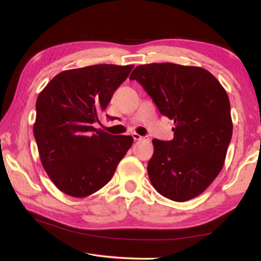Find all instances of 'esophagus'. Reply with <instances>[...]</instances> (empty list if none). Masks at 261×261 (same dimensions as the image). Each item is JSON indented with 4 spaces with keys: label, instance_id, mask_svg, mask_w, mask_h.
I'll return each mask as SVG.
<instances>
[{
    "label": "esophagus",
    "instance_id": "34e87169",
    "mask_svg": "<svg viewBox=\"0 0 261 261\" xmlns=\"http://www.w3.org/2000/svg\"><path fill=\"white\" fill-rule=\"evenodd\" d=\"M132 138H134V140L135 141H139V140H145V141H149V137H142V136H140V135H138V134H132Z\"/></svg>",
    "mask_w": 261,
    "mask_h": 261
}]
</instances>
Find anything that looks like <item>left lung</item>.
<instances>
[{"mask_svg": "<svg viewBox=\"0 0 261 261\" xmlns=\"http://www.w3.org/2000/svg\"><path fill=\"white\" fill-rule=\"evenodd\" d=\"M140 83L159 112L174 120V139H153L148 176L160 195L175 202L198 196L222 170L231 141L229 96L208 70L171 63L137 66Z\"/></svg>", "mask_w": 261, "mask_h": 261, "instance_id": "8db88e82", "label": "left lung"}]
</instances>
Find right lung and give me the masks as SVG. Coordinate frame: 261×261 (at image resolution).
Returning <instances> with one entry per match:
<instances>
[{
    "mask_svg": "<svg viewBox=\"0 0 261 261\" xmlns=\"http://www.w3.org/2000/svg\"><path fill=\"white\" fill-rule=\"evenodd\" d=\"M134 65H93L64 70L39 94L33 124L43 169L59 191L86 197L107 185L134 143L93 123Z\"/></svg>",
    "mask_w": 261,
    "mask_h": 261,
    "instance_id": "obj_1",
    "label": "right lung"
}]
</instances>
